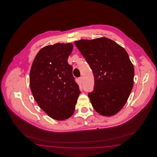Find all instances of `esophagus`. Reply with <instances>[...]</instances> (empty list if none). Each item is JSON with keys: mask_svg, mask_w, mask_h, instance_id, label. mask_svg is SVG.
<instances>
[{"mask_svg": "<svg viewBox=\"0 0 157 157\" xmlns=\"http://www.w3.org/2000/svg\"><path fill=\"white\" fill-rule=\"evenodd\" d=\"M78 79H79V82H80L81 83H82V82H83V79H82V77H79Z\"/></svg>", "mask_w": 157, "mask_h": 157, "instance_id": "obj_1", "label": "esophagus"}]
</instances>
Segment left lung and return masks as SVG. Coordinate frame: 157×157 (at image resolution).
<instances>
[{"mask_svg":"<svg viewBox=\"0 0 157 157\" xmlns=\"http://www.w3.org/2000/svg\"><path fill=\"white\" fill-rule=\"evenodd\" d=\"M94 76V87L88 93L93 108L104 116L115 115L127 102L134 85V67L122 46L102 37L75 41Z\"/></svg>","mask_w":157,"mask_h":157,"instance_id":"left-lung-1","label":"left lung"}]
</instances>
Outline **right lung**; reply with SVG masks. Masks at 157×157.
Wrapping results in <instances>:
<instances>
[{
  "label": "right lung",
  "mask_w": 157,
  "mask_h": 157,
  "mask_svg": "<svg viewBox=\"0 0 157 157\" xmlns=\"http://www.w3.org/2000/svg\"><path fill=\"white\" fill-rule=\"evenodd\" d=\"M74 46L56 44L42 48L33 62L30 88L39 107L58 121L71 117L81 91L67 62Z\"/></svg>",
  "instance_id": "right-lung-1"
}]
</instances>
